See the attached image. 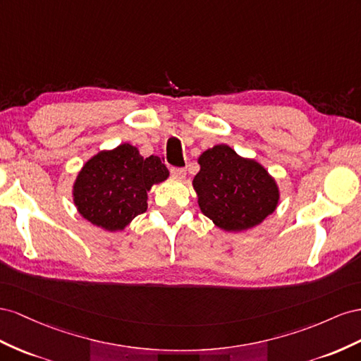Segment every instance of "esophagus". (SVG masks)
<instances>
[{
	"mask_svg": "<svg viewBox=\"0 0 361 361\" xmlns=\"http://www.w3.org/2000/svg\"><path fill=\"white\" fill-rule=\"evenodd\" d=\"M171 173L177 178L186 177V168H171Z\"/></svg>",
	"mask_w": 361,
	"mask_h": 361,
	"instance_id": "esophagus-1",
	"label": "esophagus"
}]
</instances>
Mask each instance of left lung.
I'll use <instances>...</instances> for the list:
<instances>
[{
    "instance_id": "obj_1",
    "label": "left lung",
    "mask_w": 361,
    "mask_h": 361,
    "mask_svg": "<svg viewBox=\"0 0 361 361\" xmlns=\"http://www.w3.org/2000/svg\"><path fill=\"white\" fill-rule=\"evenodd\" d=\"M193 178L201 212L225 231H242L260 224L278 204V188L254 160L226 145L202 152Z\"/></svg>"
}]
</instances>
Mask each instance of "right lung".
<instances>
[{"mask_svg": "<svg viewBox=\"0 0 361 361\" xmlns=\"http://www.w3.org/2000/svg\"><path fill=\"white\" fill-rule=\"evenodd\" d=\"M169 177L159 157L143 159L136 147L122 143L102 151L80 171L74 184V202L80 214L107 231L123 230L147 212V192Z\"/></svg>", "mask_w": 361, "mask_h": 361, "instance_id": "right-lung-1", "label": "right lung"}]
</instances>
